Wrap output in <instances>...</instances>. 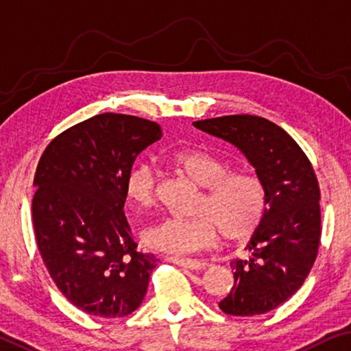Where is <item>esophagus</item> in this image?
<instances>
[{"mask_svg":"<svg viewBox=\"0 0 351 351\" xmlns=\"http://www.w3.org/2000/svg\"><path fill=\"white\" fill-rule=\"evenodd\" d=\"M169 263H173L176 265H181V267H186V269H191V270H202L205 269L206 263L204 261H197V259H187V258H176V256H170V258H167Z\"/></svg>","mask_w":351,"mask_h":351,"instance_id":"34e87169","label":"esophagus"}]
</instances>
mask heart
Here are the masks:
<instances>
[{
  "instance_id": "heart-1",
  "label": "heart",
  "mask_w": 351,
  "mask_h": 351,
  "mask_svg": "<svg viewBox=\"0 0 351 351\" xmlns=\"http://www.w3.org/2000/svg\"><path fill=\"white\" fill-rule=\"evenodd\" d=\"M170 164L199 187H204L192 218L162 219L145 232L152 248L171 254H187L215 243L221 230L224 239L248 237L265 213L263 181L250 171H230V165L210 152L186 149L175 152ZM125 195L138 208L154 206L157 175L149 164H138L125 178Z\"/></svg>"
}]
</instances>
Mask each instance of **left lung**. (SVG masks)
<instances>
[{"label": "left lung", "mask_w": 351, "mask_h": 351, "mask_svg": "<svg viewBox=\"0 0 351 351\" xmlns=\"http://www.w3.org/2000/svg\"><path fill=\"white\" fill-rule=\"evenodd\" d=\"M195 128L234 145L265 189V213L246 250L230 263L234 288L219 308L235 317L267 313L288 300L317 259L322 215L313 167L283 128L264 117L237 114L194 122Z\"/></svg>", "instance_id": "left-lung-1"}]
</instances>
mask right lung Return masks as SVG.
Listing matches in <instances>:
<instances>
[{"label":"right lung","mask_w":351,"mask_h":351,"mask_svg":"<svg viewBox=\"0 0 351 351\" xmlns=\"http://www.w3.org/2000/svg\"><path fill=\"white\" fill-rule=\"evenodd\" d=\"M160 138L156 122L105 112L53 138L39 159L32 204L38 250L62 294L93 317L140 307L159 263L136 251L124 204L133 162Z\"/></svg>","instance_id":"1"}]
</instances>
